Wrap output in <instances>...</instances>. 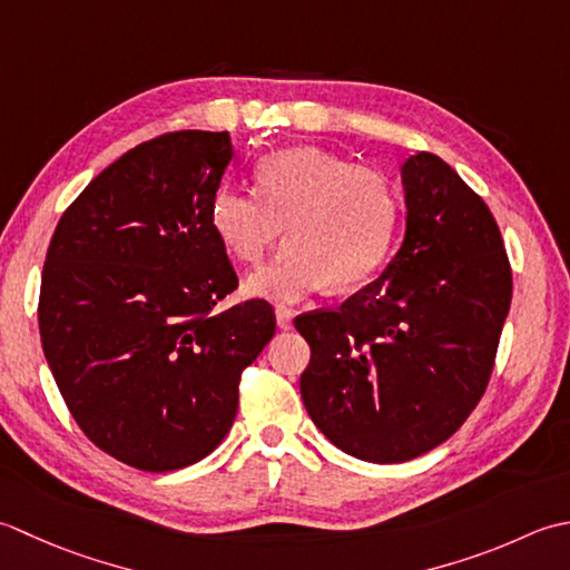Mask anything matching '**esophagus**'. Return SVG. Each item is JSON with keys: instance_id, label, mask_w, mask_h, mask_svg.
<instances>
[{"instance_id": "34e87169", "label": "esophagus", "mask_w": 570, "mask_h": 570, "mask_svg": "<svg viewBox=\"0 0 570 570\" xmlns=\"http://www.w3.org/2000/svg\"><path fill=\"white\" fill-rule=\"evenodd\" d=\"M275 320H277V327H281V330H289V327H293V309L277 307V309H275Z\"/></svg>"}]
</instances>
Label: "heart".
<instances>
[{"instance_id": "obj_1", "label": "heart", "mask_w": 570, "mask_h": 570, "mask_svg": "<svg viewBox=\"0 0 570 570\" xmlns=\"http://www.w3.org/2000/svg\"><path fill=\"white\" fill-rule=\"evenodd\" d=\"M255 191L218 187L212 228L243 265H261L287 230L289 248L248 281V293L297 302L327 283L350 289L386 261L399 194L379 167L320 147H289L255 165Z\"/></svg>"}]
</instances>
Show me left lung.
I'll use <instances>...</instances> for the list:
<instances>
[{
  "instance_id": "obj_1",
  "label": "left lung",
  "mask_w": 570,
  "mask_h": 570,
  "mask_svg": "<svg viewBox=\"0 0 570 570\" xmlns=\"http://www.w3.org/2000/svg\"><path fill=\"white\" fill-rule=\"evenodd\" d=\"M405 238L374 283L295 320L309 344L305 409L346 455L405 462L438 448L484 396L512 305L490 206L448 161L403 165Z\"/></svg>"
}]
</instances>
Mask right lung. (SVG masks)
Wrapping results in <instances>:
<instances>
[{
  "mask_svg": "<svg viewBox=\"0 0 570 570\" xmlns=\"http://www.w3.org/2000/svg\"><path fill=\"white\" fill-rule=\"evenodd\" d=\"M228 132L132 147L66 208L41 273L46 362L92 445L171 472L234 425L243 368L275 334L271 302L216 305L238 275L212 228Z\"/></svg>",
  "mask_w": 570,
  "mask_h": 570,
  "instance_id": "1",
  "label": "right lung"
}]
</instances>
